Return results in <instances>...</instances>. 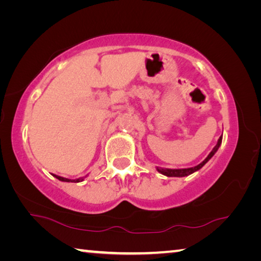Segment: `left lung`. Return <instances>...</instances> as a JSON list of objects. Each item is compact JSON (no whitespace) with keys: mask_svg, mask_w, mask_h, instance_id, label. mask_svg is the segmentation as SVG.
Here are the masks:
<instances>
[{"mask_svg":"<svg viewBox=\"0 0 261 261\" xmlns=\"http://www.w3.org/2000/svg\"><path fill=\"white\" fill-rule=\"evenodd\" d=\"M221 143H222V136L220 137L219 140H218V144L215 145V147L212 149V152L208 154V156H207L204 161L199 165L196 166V167H191V168H183V169H169V168H161V167H156V170L159 173L167 176V177H184V176H189L193 173H196L199 169H201L202 167H204L207 162H208L212 156L214 155V154L218 152V149L220 147Z\"/></svg>","mask_w":261,"mask_h":261,"instance_id":"obj_1","label":"left lung"}]
</instances>
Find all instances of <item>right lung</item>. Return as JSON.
Masks as SVG:
<instances>
[{"mask_svg": "<svg viewBox=\"0 0 261 261\" xmlns=\"http://www.w3.org/2000/svg\"><path fill=\"white\" fill-rule=\"evenodd\" d=\"M54 176V177H56L57 179H60V180H62V182H74V183H78V182H83L84 180V178L86 177H79V178H76V179H70V178H65V177H62V176H59V175H53Z\"/></svg>", "mask_w": 261, "mask_h": 261, "instance_id": "right-lung-1", "label": "right lung"}]
</instances>
